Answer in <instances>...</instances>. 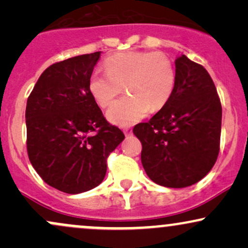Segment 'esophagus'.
<instances>
[{"instance_id":"esophagus-1","label":"esophagus","mask_w":248,"mask_h":248,"mask_svg":"<svg viewBox=\"0 0 248 248\" xmlns=\"http://www.w3.org/2000/svg\"><path fill=\"white\" fill-rule=\"evenodd\" d=\"M124 135H126V136L132 135V134H133L132 128H129V127H124Z\"/></svg>"}]
</instances>
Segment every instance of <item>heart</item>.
I'll return each instance as SVG.
<instances>
[{
    "label": "heart",
    "mask_w": 248,
    "mask_h": 248,
    "mask_svg": "<svg viewBox=\"0 0 248 248\" xmlns=\"http://www.w3.org/2000/svg\"><path fill=\"white\" fill-rule=\"evenodd\" d=\"M106 73L94 71L88 91L101 108L109 107L124 87L126 96L116 101L107 116L113 124L128 126L168 104L176 87L175 64L161 51H127L106 58Z\"/></svg>",
    "instance_id": "heart-1"
}]
</instances>
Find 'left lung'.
<instances>
[{"mask_svg": "<svg viewBox=\"0 0 248 248\" xmlns=\"http://www.w3.org/2000/svg\"><path fill=\"white\" fill-rule=\"evenodd\" d=\"M171 98L148 122L134 127L148 177L167 187H186L205 177L220 148L221 104L212 78L186 56L176 58Z\"/></svg>", "mask_w": 248, "mask_h": 248, "instance_id": "obj_1", "label": "left lung"}]
</instances>
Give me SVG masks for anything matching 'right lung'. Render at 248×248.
Wrapping results in <instances>:
<instances>
[{
	"label": "right lung",
	"instance_id": "right-lung-1",
	"mask_svg": "<svg viewBox=\"0 0 248 248\" xmlns=\"http://www.w3.org/2000/svg\"><path fill=\"white\" fill-rule=\"evenodd\" d=\"M100 51L47 67L30 93L25 109L27 150L43 181L65 193L98 186L107 157L124 139L105 119L88 91Z\"/></svg>",
	"mask_w": 248,
	"mask_h": 248
}]
</instances>
